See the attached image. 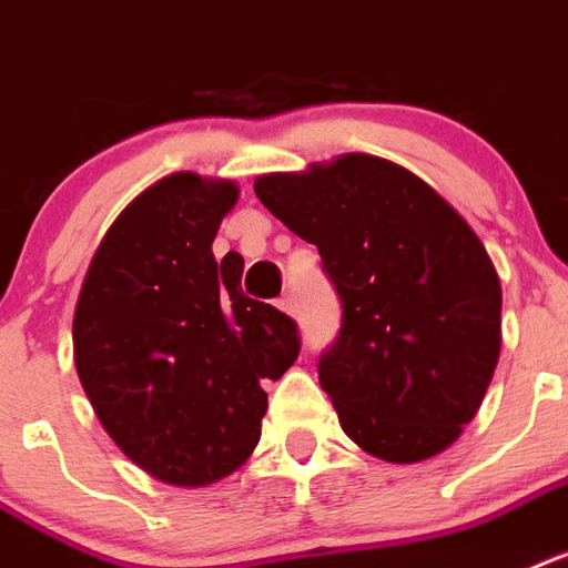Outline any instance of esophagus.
Masks as SVG:
<instances>
[{
  "label": "esophagus",
  "instance_id": "34e87169",
  "mask_svg": "<svg viewBox=\"0 0 568 568\" xmlns=\"http://www.w3.org/2000/svg\"><path fill=\"white\" fill-rule=\"evenodd\" d=\"M276 306L283 308V312H288V315H294V312H297V300H294V294H283Z\"/></svg>",
  "mask_w": 568,
  "mask_h": 568
}]
</instances>
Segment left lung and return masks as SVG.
I'll use <instances>...</instances> for the list:
<instances>
[{"label":"left lung","instance_id":"obj_1","mask_svg":"<svg viewBox=\"0 0 568 568\" xmlns=\"http://www.w3.org/2000/svg\"><path fill=\"white\" fill-rule=\"evenodd\" d=\"M253 189L315 244L341 297L317 376L349 440L394 464L449 449L501 349L499 274L467 221L426 180L371 154L265 174Z\"/></svg>","mask_w":568,"mask_h":568}]
</instances>
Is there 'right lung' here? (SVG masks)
<instances>
[{
    "label": "right lung",
    "mask_w": 568,
    "mask_h": 568,
    "mask_svg": "<svg viewBox=\"0 0 568 568\" xmlns=\"http://www.w3.org/2000/svg\"><path fill=\"white\" fill-rule=\"evenodd\" d=\"M233 180L178 172L124 206L87 268L72 321L78 379L113 444L149 476L204 487L242 467L297 324L242 292L244 260L212 239Z\"/></svg>",
    "instance_id": "right-lung-1"
}]
</instances>
